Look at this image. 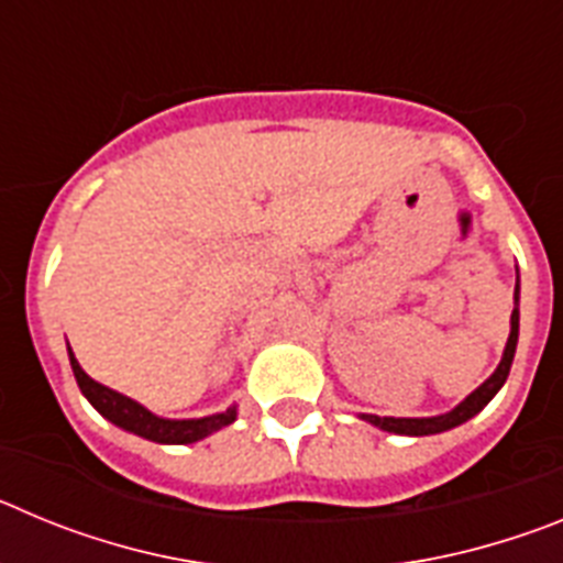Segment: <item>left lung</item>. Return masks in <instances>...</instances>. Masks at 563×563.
<instances>
[{"instance_id": "8db88e82", "label": "left lung", "mask_w": 563, "mask_h": 563, "mask_svg": "<svg viewBox=\"0 0 563 563\" xmlns=\"http://www.w3.org/2000/svg\"><path fill=\"white\" fill-rule=\"evenodd\" d=\"M516 343H519V285L514 290V316H510V335H507L505 352H501V361L496 366V372L482 383L479 389H474L460 406H454L445 415L437 417H377V415H361V420L372 422L377 429L389 431V434H406V437H429V434H442V431H451L462 422H467L471 417L479 415L487 402L494 400L496 391L505 386L507 375H510V366H514Z\"/></svg>"}]
</instances>
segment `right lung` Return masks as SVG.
I'll return each instance as SVG.
<instances>
[{
	"instance_id": "1",
	"label": "right lung",
	"mask_w": 563,
	"mask_h": 563,
	"mask_svg": "<svg viewBox=\"0 0 563 563\" xmlns=\"http://www.w3.org/2000/svg\"><path fill=\"white\" fill-rule=\"evenodd\" d=\"M67 355L69 366H73V375L78 380V389L81 395L92 402V409L98 415L107 417L109 422H114L118 429L132 431V434L143 437V440L163 442V445H188V442L206 440L213 431L225 429L236 420V406H228L220 415H208V417H191V420H168V417H157L154 411H148L146 406H141L132 397L121 395V391L109 389L103 383L92 380L87 372L81 369V363L76 361L73 350L67 343Z\"/></svg>"
}]
</instances>
